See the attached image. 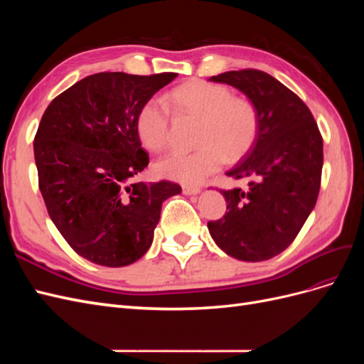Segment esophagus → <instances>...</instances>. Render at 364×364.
Segmentation results:
<instances>
[{
    "mask_svg": "<svg viewBox=\"0 0 364 364\" xmlns=\"http://www.w3.org/2000/svg\"><path fill=\"white\" fill-rule=\"evenodd\" d=\"M202 191L200 186H193V185H183L182 186V193L186 196H196Z\"/></svg>",
    "mask_w": 364,
    "mask_h": 364,
    "instance_id": "obj_1",
    "label": "esophagus"
}]
</instances>
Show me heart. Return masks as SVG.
<instances>
[{"instance_id": "heart-1", "label": "heart", "mask_w": 364, "mask_h": 364, "mask_svg": "<svg viewBox=\"0 0 364 364\" xmlns=\"http://www.w3.org/2000/svg\"><path fill=\"white\" fill-rule=\"evenodd\" d=\"M178 114L200 118L194 151H171L162 156L155 170L162 178L182 183H199L222 167L225 158H240L258 134V112L249 98L235 97L228 86L194 80L168 94ZM141 144L159 151L170 141V111L158 98L141 106L135 121Z\"/></svg>"}]
</instances>
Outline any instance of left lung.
Here are the masks:
<instances>
[{
    "label": "left lung",
    "instance_id": "8db88e82",
    "mask_svg": "<svg viewBox=\"0 0 364 364\" xmlns=\"http://www.w3.org/2000/svg\"><path fill=\"white\" fill-rule=\"evenodd\" d=\"M211 82L234 86L255 105V141L226 176L247 179V190L222 191L229 211L208 229L226 255L266 261L299 234L316 205L323 141L310 109L287 86L258 70L228 71Z\"/></svg>",
    "mask_w": 364,
    "mask_h": 364
}]
</instances>
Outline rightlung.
<instances>
[{"label":"right lung","instance_id":"add662e5","mask_svg":"<svg viewBox=\"0 0 364 364\" xmlns=\"http://www.w3.org/2000/svg\"><path fill=\"white\" fill-rule=\"evenodd\" d=\"M178 74L98 73L58 95L35 136L39 190L67 243L98 266L123 267L150 249L168 181L134 182L149 165L135 121Z\"/></svg>","mask_w":364,"mask_h":364}]
</instances>
